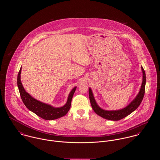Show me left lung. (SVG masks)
I'll use <instances>...</instances> for the list:
<instances>
[{
  "instance_id": "1",
  "label": "left lung",
  "mask_w": 160,
  "mask_h": 160,
  "mask_svg": "<svg viewBox=\"0 0 160 160\" xmlns=\"http://www.w3.org/2000/svg\"><path fill=\"white\" fill-rule=\"evenodd\" d=\"M142 70L143 72V81H142V84L140 92L138 93L136 98L128 107H126L123 109L116 110V111H107L102 109L97 104L95 100V98L93 97V93L92 92L91 89L89 88V95L90 102H91L92 108L93 110V111L95 112V113L108 120L118 121L126 117L129 114L132 113L134 110H136L143 100V98L145 94V90L146 76H145V72L143 67H142Z\"/></svg>"
}]
</instances>
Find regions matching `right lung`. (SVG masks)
Segmentation results:
<instances>
[{"label":"right lung","instance_id":"right-lung-1","mask_svg":"<svg viewBox=\"0 0 160 160\" xmlns=\"http://www.w3.org/2000/svg\"><path fill=\"white\" fill-rule=\"evenodd\" d=\"M21 71L22 67L20 68L18 74L17 85L22 100L27 108L46 120H53L58 119L65 116L68 112L71 107L72 98L76 89V87L70 92L67 102L63 107L60 108H54L49 105L34 99L28 93L25 91L20 79Z\"/></svg>","mask_w":160,"mask_h":160}]
</instances>
